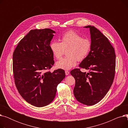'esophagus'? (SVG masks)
Here are the masks:
<instances>
[{
	"instance_id": "obj_1",
	"label": "esophagus",
	"mask_w": 128,
	"mask_h": 128,
	"mask_svg": "<svg viewBox=\"0 0 128 128\" xmlns=\"http://www.w3.org/2000/svg\"><path fill=\"white\" fill-rule=\"evenodd\" d=\"M65 75H68L69 74H70V72H68V70H65Z\"/></svg>"
}]
</instances>
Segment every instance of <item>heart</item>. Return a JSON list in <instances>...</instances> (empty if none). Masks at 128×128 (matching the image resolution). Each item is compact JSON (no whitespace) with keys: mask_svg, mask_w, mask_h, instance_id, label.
<instances>
[{"mask_svg":"<svg viewBox=\"0 0 128 128\" xmlns=\"http://www.w3.org/2000/svg\"><path fill=\"white\" fill-rule=\"evenodd\" d=\"M92 42L88 38L83 36L74 30L65 32L60 39V42L53 41L50 48L53 56L60 60L64 55L65 50L68 56L62 58L56 64V68L68 70L76 65L77 60L82 61L88 56L91 51Z\"/></svg>","mask_w":128,"mask_h":128,"instance_id":"1","label":"heart"}]
</instances>
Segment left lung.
I'll return each instance as SVG.
<instances>
[{
  "instance_id": "8db88e82",
  "label": "left lung",
  "mask_w": 128,
  "mask_h": 128,
  "mask_svg": "<svg viewBox=\"0 0 128 128\" xmlns=\"http://www.w3.org/2000/svg\"><path fill=\"white\" fill-rule=\"evenodd\" d=\"M92 47L88 56L79 65L90 70L84 73L80 68L71 70L75 79L74 94L78 102L93 105L100 102L109 91L115 74L116 54L108 39L95 27L90 25Z\"/></svg>"
}]
</instances>
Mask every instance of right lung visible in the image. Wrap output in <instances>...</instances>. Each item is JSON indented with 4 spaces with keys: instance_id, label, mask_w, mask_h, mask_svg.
Here are the masks:
<instances>
[{
    "instance_id": "add662e5",
    "label": "right lung",
    "mask_w": 128,
    "mask_h": 128,
    "mask_svg": "<svg viewBox=\"0 0 128 128\" xmlns=\"http://www.w3.org/2000/svg\"><path fill=\"white\" fill-rule=\"evenodd\" d=\"M54 33L49 28L31 30L20 40L13 54L17 90L27 102L36 107L52 102L58 85L65 77L62 69L49 70L54 64L50 48Z\"/></svg>"
}]
</instances>
